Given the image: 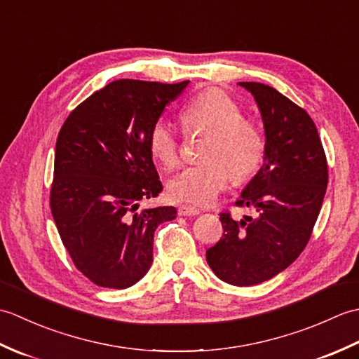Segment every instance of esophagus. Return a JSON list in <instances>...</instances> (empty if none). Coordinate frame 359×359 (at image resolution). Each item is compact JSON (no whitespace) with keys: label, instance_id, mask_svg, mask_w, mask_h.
Masks as SVG:
<instances>
[{"label":"esophagus","instance_id":"34e87169","mask_svg":"<svg viewBox=\"0 0 359 359\" xmlns=\"http://www.w3.org/2000/svg\"><path fill=\"white\" fill-rule=\"evenodd\" d=\"M199 210L194 207H189V205H180L179 207V215L180 216H197L199 215Z\"/></svg>","mask_w":359,"mask_h":359}]
</instances>
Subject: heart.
<instances>
[{
	"instance_id": "heart-1",
	"label": "heart",
	"mask_w": 359,
	"mask_h": 359,
	"mask_svg": "<svg viewBox=\"0 0 359 359\" xmlns=\"http://www.w3.org/2000/svg\"><path fill=\"white\" fill-rule=\"evenodd\" d=\"M182 121L188 131H205L199 156L202 162L187 168L168 184L174 202L208 205L233 179L248 180L262 163L265 142L253 120L242 116L241 106L220 89L202 90L182 109ZM151 156L166 168L180 162V143L174 129L157 120L148 134Z\"/></svg>"
}]
</instances>
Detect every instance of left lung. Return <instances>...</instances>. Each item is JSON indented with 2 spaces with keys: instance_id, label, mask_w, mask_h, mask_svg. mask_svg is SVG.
Segmentation results:
<instances>
[{
  "instance_id": "1",
  "label": "left lung",
  "mask_w": 359,
  "mask_h": 359,
  "mask_svg": "<svg viewBox=\"0 0 359 359\" xmlns=\"http://www.w3.org/2000/svg\"><path fill=\"white\" fill-rule=\"evenodd\" d=\"M255 95L265 128L264 165L242 191L238 207L256 217L220 212L224 234L207 262L226 284L269 280L296 261L310 241L329 182L327 157L306 109L264 83L241 81Z\"/></svg>"
}]
</instances>
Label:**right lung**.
Masks as SVG:
<instances>
[{"mask_svg":"<svg viewBox=\"0 0 359 359\" xmlns=\"http://www.w3.org/2000/svg\"><path fill=\"white\" fill-rule=\"evenodd\" d=\"M189 81L116 80L89 95L58 133L50 211L74 265L98 287L128 288L148 273L156 228L174 207L139 210L162 182L151 126Z\"/></svg>","mask_w":359,"mask_h":359,"instance_id":"right-lung-1","label":"right lung"}]
</instances>
